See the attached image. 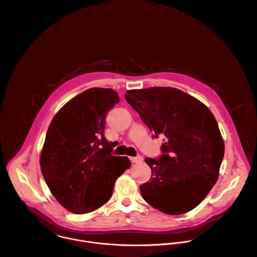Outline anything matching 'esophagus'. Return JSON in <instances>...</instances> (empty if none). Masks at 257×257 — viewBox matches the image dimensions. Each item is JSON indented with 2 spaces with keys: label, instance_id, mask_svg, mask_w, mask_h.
Instances as JSON below:
<instances>
[{
  "label": "esophagus",
  "instance_id": "1",
  "mask_svg": "<svg viewBox=\"0 0 257 257\" xmlns=\"http://www.w3.org/2000/svg\"><path fill=\"white\" fill-rule=\"evenodd\" d=\"M130 160L132 163H140L143 161V158H142V156L138 155L136 157H130Z\"/></svg>",
  "mask_w": 257,
  "mask_h": 257
}]
</instances>
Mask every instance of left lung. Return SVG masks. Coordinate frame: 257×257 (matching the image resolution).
Here are the masks:
<instances>
[{
    "label": "left lung",
    "instance_id": "obj_1",
    "mask_svg": "<svg viewBox=\"0 0 257 257\" xmlns=\"http://www.w3.org/2000/svg\"><path fill=\"white\" fill-rule=\"evenodd\" d=\"M126 101L155 134L164 136L162 155L146 158L151 178L140 186L144 200L159 211L179 215L195 208L218 179L224 143L211 111L171 87L128 90Z\"/></svg>",
    "mask_w": 257,
    "mask_h": 257
}]
</instances>
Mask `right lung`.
I'll return each mask as SVG.
<instances>
[{
	"label": "right lung",
	"instance_id": "1",
	"mask_svg": "<svg viewBox=\"0 0 257 257\" xmlns=\"http://www.w3.org/2000/svg\"><path fill=\"white\" fill-rule=\"evenodd\" d=\"M118 102L116 91L90 88L64 105L48 128L41 171L57 201L75 214L105 204L131 165L128 157L111 155L113 147L104 136L105 117Z\"/></svg>",
	"mask_w": 257,
	"mask_h": 257
}]
</instances>
